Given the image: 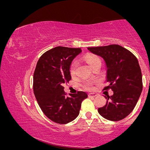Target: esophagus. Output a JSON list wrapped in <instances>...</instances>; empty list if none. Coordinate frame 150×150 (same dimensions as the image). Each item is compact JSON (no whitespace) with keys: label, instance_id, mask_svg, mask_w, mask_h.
Returning a JSON list of instances; mask_svg holds the SVG:
<instances>
[{"label":"esophagus","instance_id":"esophagus-1","mask_svg":"<svg viewBox=\"0 0 150 150\" xmlns=\"http://www.w3.org/2000/svg\"><path fill=\"white\" fill-rule=\"evenodd\" d=\"M97 96V94L95 93H90L88 94V96L89 97H96Z\"/></svg>","mask_w":150,"mask_h":150}]
</instances>
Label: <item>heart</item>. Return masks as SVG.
Segmentation results:
<instances>
[{
	"mask_svg": "<svg viewBox=\"0 0 150 150\" xmlns=\"http://www.w3.org/2000/svg\"><path fill=\"white\" fill-rule=\"evenodd\" d=\"M86 60L87 61V62L88 63V64L90 65V67L92 68L94 65H96V64H98L99 62H101V61L100 60V58H98V57L96 56H94V55H91V54H88L86 56ZM78 66V62L77 61H73L72 62V64L71 65V68H70V73L72 76H74L76 73V71H77V68ZM84 88L88 90H92L93 88V86L91 83H86L84 84Z\"/></svg>",
	"mask_w": 150,
	"mask_h": 150,
	"instance_id": "obj_1",
	"label": "heart"
}]
</instances>
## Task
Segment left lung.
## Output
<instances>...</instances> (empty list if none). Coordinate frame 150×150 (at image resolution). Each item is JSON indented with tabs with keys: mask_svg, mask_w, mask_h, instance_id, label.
<instances>
[{
	"mask_svg": "<svg viewBox=\"0 0 150 150\" xmlns=\"http://www.w3.org/2000/svg\"><path fill=\"white\" fill-rule=\"evenodd\" d=\"M88 50L105 61L106 81L109 85L104 90L110 88L113 92L112 96H104L107 103L98 109L99 114L111 121L124 119L134 109L143 90L137 58L119 45L88 47Z\"/></svg>",
	"mask_w": 150,
	"mask_h": 150,
	"instance_id": "8db88e82",
	"label": "left lung"
}]
</instances>
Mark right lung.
I'll use <instances>...</instances> for the list:
<instances>
[{"label":"right lung","instance_id":"add662e5","mask_svg":"<svg viewBox=\"0 0 150 150\" xmlns=\"http://www.w3.org/2000/svg\"><path fill=\"white\" fill-rule=\"evenodd\" d=\"M81 48L54 47L44 53L37 62L33 77V90L46 116L58 124H67L78 116L85 92L66 96L62 85L71 79L70 68Z\"/></svg>","mask_w":150,"mask_h":150}]
</instances>
